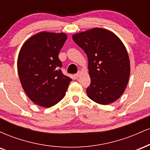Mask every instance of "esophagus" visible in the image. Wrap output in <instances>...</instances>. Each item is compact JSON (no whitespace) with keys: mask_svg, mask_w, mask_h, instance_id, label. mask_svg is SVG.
I'll list each match as a JSON object with an SVG mask.
<instances>
[{"mask_svg":"<svg viewBox=\"0 0 150 150\" xmlns=\"http://www.w3.org/2000/svg\"><path fill=\"white\" fill-rule=\"evenodd\" d=\"M80 75H81V72H80V71H78V72H77V73L76 74H75V76L77 78V77H79L80 76Z\"/></svg>","mask_w":150,"mask_h":150,"instance_id":"esophagus-1","label":"esophagus"}]
</instances>
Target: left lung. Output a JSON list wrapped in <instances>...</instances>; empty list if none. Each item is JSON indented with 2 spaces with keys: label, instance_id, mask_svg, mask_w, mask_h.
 Masks as SVG:
<instances>
[{
  "label": "left lung",
  "instance_id": "8db88e82",
  "mask_svg": "<svg viewBox=\"0 0 150 150\" xmlns=\"http://www.w3.org/2000/svg\"><path fill=\"white\" fill-rule=\"evenodd\" d=\"M73 39L88 58L91 83L86 91L89 99L104 105L116 101L124 92L130 76L124 44L116 34L101 28L74 34Z\"/></svg>",
  "mask_w": 150,
  "mask_h": 150
}]
</instances>
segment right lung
<instances>
[{
    "mask_svg": "<svg viewBox=\"0 0 150 150\" xmlns=\"http://www.w3.org/2000/svg\"><path fill=\"white\" fill-rule=\"evenodd\" d=\"M64 33L40 32L22 46L18 58L20 82L36 104L49 108L64 97L72 79L63 75L58 54L67 39Z\"/></svg>",
    "mask_w": 150,
    "mask_h": 150,
    "instance_id": "1",
    "label": "right lung"
}]
</instances>
